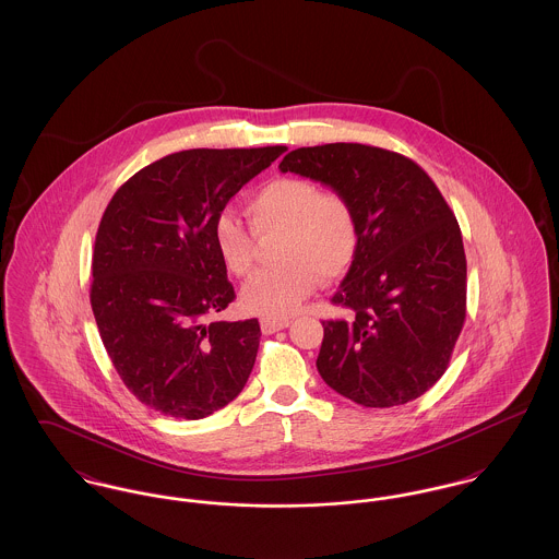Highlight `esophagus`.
<instances>
[{
  "instance_id": "obj_1",
  "label": "esophagus",
  "mask_w": 559,
  "mask_h": 559,
  "mask_svg": "<svg viewBox=\"0 0 559 559\" xmlns=\"http://www.w3.org/2000/svg\"><path fill=\"white\" fill-rule=\"evenodd\" d=\"M289 319H262V331L270 335V333H276L281 329H287L289 326Z\"/></svg>"
}]
</instances>
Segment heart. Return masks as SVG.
Wrapping results in <instances>:
<instances>
[{"instance_id":"obj_1","label":"heart","mask_w":559,"mask_h":559,"mask_svg":"<svg viewBox=\"0 0 559 559\" xmlns=\"http://www.w3.org/2000/svg\"><path fill=\"white\" fill-rule=\"evenodd\" d=\"M255 235L283 230L278 266L262 270L240 292L245 310L283 319L319 287L320 278L344 276L358 258L362 230L346 194L320 190L306 178H276L258 188L247 201ZM217 253L235 276H249L255 266V240L230 212L219 213L213 226Z\"/></svg>"}]
</instances>
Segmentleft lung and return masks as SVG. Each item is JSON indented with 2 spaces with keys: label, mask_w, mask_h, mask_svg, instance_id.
Listing matches in <instances>:
<instances>
[{
  "label": "left lung",
  "mask_w": 559,
  "mask_h": 559,
  "mask_svg": "<svg viewBox=\"0 0 559 559\" xmlns=\"http://www.w3.org/2000/svg\"><path fill=\"white\" fill-rule=\"evenodd\" d=\"M292 171L346 194L362 242L333 304L347 319L322 320L317 369L337 394L371 408L424 396L451 362L467 301L459 222L415 160L367 144L297 148Z\"/></svg>",
  "instance_id": "1"
}]
</instances>
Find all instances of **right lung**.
Wrapping results in <instances>:
<instances>
[{
    "label": "right lung",
    "instance_id": "1",
    "mask_svg": "<svg viewBox=\"0 0 559 559\" xmlns=\"http://www.w3.org/2000/svg\"><path fill=\"white\" fill-rule=\"evenodd\" d=\"M287 146L192 148L133 174L100 219L90 301L112 367L142 404L203 419L255 365L258 319L212 320L235 299L213 226Z\"/></svg>",
    "mask_w": 559,
    "mask_h": 559
}]
</instances>
